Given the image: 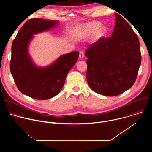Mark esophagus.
I'll return each mask as SVG.
<instances>
[{
  "label": "esophagus",
  "instance_id": "1",
  "mask_svg": "<svg viewBox=\"0 0 152 152\" xmlns=\"http://www.w3.org/2000/svg\"><path fill=\"white\" fill-rule=\"evenodd\" d=\"M84 57V53L82 51H80L79 52V58H83Z\"/></svg>",
  "mask_w": 152,
  "mask_h": 152
}]
</instances>
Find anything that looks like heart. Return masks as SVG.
<instances>
[{"instance_id":"heart-1","label":"heart","mask_w":152,"mask_h":152,"mask_svg":"<svg viewBox=\"0 0 152 152\" xmlns=\"http://www.w3.org/2000/svg\"><path fill=\"white\" fill-rule=\"evenodd\" d=\"M107 34L105 26H100V23L96 21H91L77 26L73 31V35L77 39H85L94 35V38L99 39L104 37Z\"/></svg>"}]
</instances>
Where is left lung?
Wrapping results in <instances>:
<instances>
[{"label":"left lung","instance_id":"left-lung-1","mask_svg":"<svg viewBox=\"0 0 152 152\" xmlns=\"http://www.w3.org/2000/svg\"><path fill=\"white\" fill-rule=\"evenodd\" d=\"M112 36L100 38L85 52L86 79L96 93L118 96L134 84L141 61L140 41L126 20L115 14Z\"/></svg>","mask_w":152,"mask_h":152}]
</instances>
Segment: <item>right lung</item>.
<instances>
[{
    "mask_svg": "<svg viewBox=\"0 0 152 152\" xmlns=\"http://www.w3.org/2000/svg\"><path fill=\"white\" fill-rule=\"evenodd\" d=\"M58 23L57 21L31 18L21 27L12 42L11 73L18 89L35 99L47 100L56 96L79 57L78 52H73L61 56L48 67L35 66L28 51L33 35L50 29Z\"/></svg>",
    "mask_w": 152,
    "mask_h": 152,
    "instance_id": "1",
    "label": "right lung"
}]
</instances>
